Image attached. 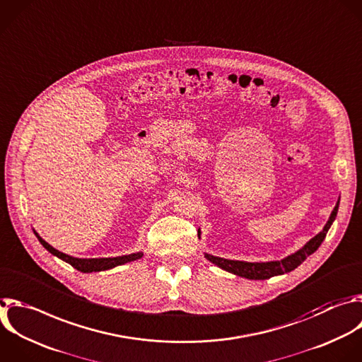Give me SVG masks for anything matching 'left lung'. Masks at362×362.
Listing matches in <instances>:
<instances>
[{
    "label": "left lung",
    "instance_id": "1",
    "mask_svg": "<svg viewBox=\"0 0 362 362\" xmlns=\"http://www.w3.org/2000/svg\"><path fill=\"white\" fill-rule=\"evenodd\" d=\"M338 206H339V200L337 202L327 224L324 226L322 231H320L315 237H313L308 243H305V246L303 249H300L298 252H296L294 255L287 256L286 259L280 260V262H266V263H247V262H238V260H227V259H221V257H216L211 255H204V257L211 262L213 264L218 266L220 269L233 273L235 276L245 277L249 280H266L274 276H280L284 273H290L294 269H297L308 256H311L324 242V238L332 224V221L337 217L338 213ZM199 237H200V230H199Z\"/></svg>",
    "mask_w": 362,
    "mask_h": 362
}]
</instances>
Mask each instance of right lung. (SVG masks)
Instances as JSON below:
<instances>
[{"label":"right lung","instance_id":"obj_1","mask_svg":"<svg viewBox=\"0 0 362 362\" xmlns=\"http://www.w3.org/2000/svg\"><path fill=\"white\" fill-rule=\"evenodd\" d=\"M35 235L38 237L40 243L54 256H57L58 259L66 262L68 264H71L74 269L82 272V273H92V272H103V270H109V269H113L116 266H120V264H125V263H129V262H134V260H138L144 256V253H132V255H127V256H119V257H106V259H76V257H72V256H68L65 253H61L59 250L54 249L51 245H48L45 240H42L40 237V234L34 230Z\"/></svg>","mask_w":362,"mask_h":362}]
</instances>
